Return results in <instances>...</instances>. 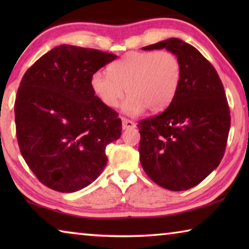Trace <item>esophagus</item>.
<instances>
[{"label":"esophagus","mask_w":249,"mask_h":249,"mask_svg":"<svg viewBox=\"0 0 249 249\" xmlns=\"http://www.w3.org/2000/svg\"><path fill=\"white\" fill-rule=\"evenodd\" d=\"M122 126H123V129H128V128L135 127V123L133 121H129L127 119H125V117H123V119H122Z\"/></svg>","instance_id":"obj_1"}]
</instances>
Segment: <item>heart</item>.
Instances as JSON below:
<instances>
[{
	"instance_id": "obj_1",
	"label": "heart",
	"mask_w": 249,
	"mask_h": 249,
	"mask_svg": "<svg viewBox=\"0 0 249 249\" xmlns=\"http://www.w3.org/2000/svg\"><path fill=\"white\" fill-rule=\"evenodd\" d=\"M182 66L171 52H130L108 67V73L96 71L91 87L105 107H119L125 92L128 98L122 105L128 115L148 109H166L178 92Z\"/></svg>"
}]
</instances>
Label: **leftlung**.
Listing matches in <instances>:
<instances>
[{
	"label": "left lung",
	"instance_id": "1",
	"mask_svg": "<svg viewBox=\"0 0 249 249\" xmlns=\"http://www.w3.org/2000/svg\"><path fill=\"white\" fill-rule=\"evenodd\" d=\"M165 48L178 56L182 74L178 92L159 115L140 122V159L160 187L184 191L220 165L231 127L230 107L216 70L193 46L169 38L142 47Z\"/></svg>",
	"mask_w": 249,
	"mask_h": 249
}]
</instances>
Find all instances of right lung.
<instances>
[{
	"label": "right lung",
	"mask_w": 249,
	"mask_h": 249,
	"mask_svg": "<svg viewBox=\"0 0 249 249\" xmlns=\"http://www.w3.org/2000/svg\"><path fill=\"white\" fill-rule=\"evenodd\" d=\"M116 57L60 45L25 72L14 107L16 136L25 161L46 187L79 191L107 166L105 147L121 137L122 121L95 95L91 78Z\"/></svg>",
	"instance_id": "right-lung-1"
}]
</instances>
